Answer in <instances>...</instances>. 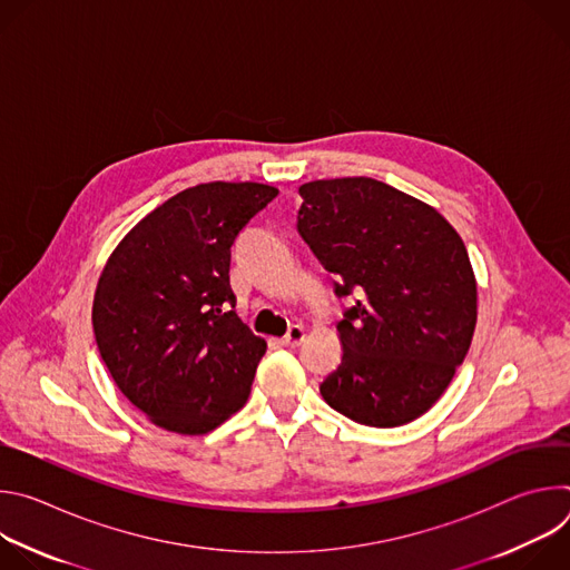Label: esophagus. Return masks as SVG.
I'll return each mask as SVG.
<instances>
[{"label":"esophagus","instance_id":"esophagus-1","mask_svg":"<svg viewBox=\"0 0 570 570\" xmlns=\"http://www.w3.org/2000/svg\"><path fill=\"white\" fill-rule=\"evenodd\" d=\"M302 341H304V330L299 327V324H295V327H291L288 334L282 338V345L284 347H297Z\"/></svg>","mask_w":570,"mask_h":570}]
</instances>
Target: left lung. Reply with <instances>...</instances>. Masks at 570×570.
Masks as SVG:
<instances>
[{
    "instance_id": "1",
    "label": "left lung",
    "mask_w": 570,
    "mask_h": 570,
    "mask_svg": "<svg viewBox=\"0 0 570 570\" xmlns=\"http://www.w3.org/2000/svg\"><path fill=\"white\" fill-rule=\"evenodd\" d=\"M297 232L336 297L341 365L320 383L334 411L392 429L424 415L462 365L475 330V279L460 234L426 203L372 178L299 187Z\"/></svg>"
}]
</instances>
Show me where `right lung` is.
Returning <instances> with one entry per match:
<instances>
[{
	"label": "right lung",
	"mask_w": 570,
	"mask_h": 570,
	"mask_svg": "<svg viewBox=\"0 0 570 570\" xmlns=\"http://www.w3.org/2000/svg\"><path fill=\"white\" fill-rule=\"evenodd\" d=\"M275 196L257 183L185 189L139 220L108 259L92 306L97 345L153 424L203 435L246 403L266 341L234 311L229 248Z\"/></svg>",
	"instance_id": "obj_1"
}]
</instances>
